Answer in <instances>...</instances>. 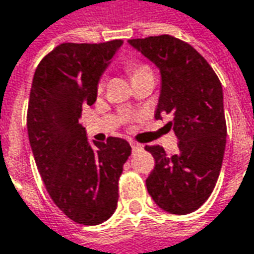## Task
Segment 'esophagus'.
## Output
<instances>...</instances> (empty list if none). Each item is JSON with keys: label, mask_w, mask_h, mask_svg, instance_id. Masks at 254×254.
I'll return each mask as SVG.
<instances>
[{"label": "esophagus", "mask_w": 254, "mask_h": 254, "mask_svg": "<svg viewBox=\"0 0 254 254\" xmlns=\"http://www.w3.org/2000/svg\"><path fill=\"white\" fill-rule=\"evenodd\" d=\"M130 144H131V149H133V152H138L140 149H141V146L136 143V141H130Z\"/></svg>", "instance_id": "obj_1"}]
</instances>
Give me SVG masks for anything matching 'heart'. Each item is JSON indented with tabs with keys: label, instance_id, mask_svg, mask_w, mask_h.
<instances>
[{
	"label": "heart",
	"instance_id": "obj_1",
	"mask_svg": "<svg viewBox=\"0 0 254 254\" xmlns=\"http://www.w3.org/2000/svg\"><path fill=\"white\" fill-rule=\"evenodd\" d=\"M127 72L130 73V76H131V79H134L137 76H140V75H144V73H152V69H150V66L146 64H127ZM102 86H104V82L101 81L98 83V91L102 89Z\"/></svg>",
	"mask_w": 254,
	"mask_h": 254
}]
</instances>
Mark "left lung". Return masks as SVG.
I'll list each match as a JSON object with an SVG mask.
<instances>
[{
	"instance_id": "left-lung-1",
	"label": "left lung",
	"mask_w": 254,
	"mask_h": 254,
	"mask_svg": "<svg viewBox=\"0 0 254 254\" xmlns=\"http://www.w3.org/2000/svg\"><path fill=\"white\" fill-rule=\"evenodd\" d=\"M128 43L160 69L162 91L154 118L172 116L168 124L179 140V153L171 157L162 146L144 147L156 162L146 187L162 209L190 214L208 199L223 165L227 126L221 82L192 46L173 36Z\"/></svg>"
}]
</instances>
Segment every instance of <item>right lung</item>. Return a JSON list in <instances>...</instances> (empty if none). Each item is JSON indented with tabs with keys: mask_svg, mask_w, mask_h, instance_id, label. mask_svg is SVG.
Wrapping results in <instances>:
<instances>
[{
	"mask_svg": "<svg viewBox=\"0 0 254 254\" xmlns=\"http://www.w3.org/2000/svg\"><path fill=\"white\" fill-rule=\"evenodd\" d=\"M123 40L62 43L39 64L27 130L37 169L53 202L72 221L97 226L117 208L118 179L131 154L124 138L88 143L82 108L97 100L100 76Z\"/></svg>",
	"mask_w": 254,
	"mask_h": 254,
	"instance_id": "1",
	"label": "right lung"
}]
</instances>
